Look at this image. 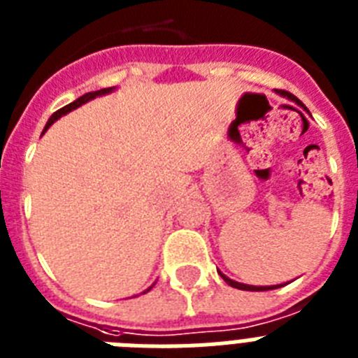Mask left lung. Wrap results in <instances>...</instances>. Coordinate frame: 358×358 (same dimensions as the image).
<instances>
[{"instance_id": "obj_1", "label": "left lung", "mask_w": 358, "mask_h": 358, "mask_svg": "<svg viewBox=\"0 0 358 358\" xmlns=\"http://www.w3.org/2000/svg\"><path fill=\"white\" fill-rule=\"evenodd\" d=\"M282 96H287V98H289L291 101H295L296 105H300V107H304L306 109V105L302 103V101L299 100V98H296V96H293V94H289V92H280ZM308 110V109H306ZM220 273V271H218ZM220 276L222 278H224L225 282H227V284H229L231 287H236V289H244V291H269V289H276V287H282V284L280 286H249V284H240V282H235V280H231V278H227V276L225 275H222L220 273Z\"/></svg>"}]
</instances>
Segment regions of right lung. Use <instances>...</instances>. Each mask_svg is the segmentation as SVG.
<instances>
[{
	"instance_id": "obj_1",
	"label": "right lung",
	"mask_w": 358,
	"mask_h": 358,
	"mask_svg": "<svg viewBox=\"0 0 358 358\" xmlns=\"http://www.w3.org/2000/svg\"><path fill=\"white\" fill-rule=\"evenodd\" d=\"M113 91H114L113 87H109V89H100V91H94V92H87V94L80 96V98H78V100H74V101H72V103L65 105V107H62V109H59V110H56V113H54L52 116H50V118H49V122H47V125H45L43 133H45V131H47V129L50 127V125H52L54 122H56V120H58V118H62L63 114H67V113H71V110L78 109V107H80V105L87 103V101H89V100H94L96 96H103V94H109V92H113ZM149 289H151V287H149ZM149 289H147V291H149ZM147 291H145V293H147Z\"/></svg>"
}]
</instances>
